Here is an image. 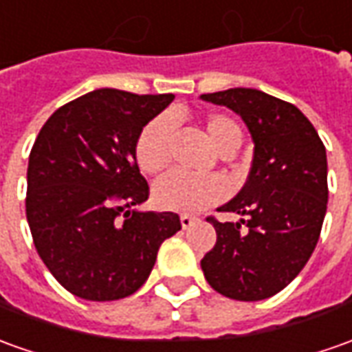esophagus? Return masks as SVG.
I'll return each mask as SVG.
<instances>
[{"instance_id": "34e87169", "label": "esophagus", "mask_w": 352, "mask_h": 352, "mask_svg": "<svg viewBox=\"0 0 352 352\" xmlns=\"http://www.w3.org/2000/svg\"><path fill=\"white\" fill-rule=\"evenodd\" d=\"M195 223H196L195 216H188V214H183V216H181V226H183V229H188V227L195 226Z\"/></svg>"}]
</instances>
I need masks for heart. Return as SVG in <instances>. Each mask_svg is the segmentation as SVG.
Instances as JSON below:
<instances>
[{
  "mask_svg": "<svg viewBox=\"0 0 352 352\" xmlns=\"http://www.w3.org/2000/svg\"><path fill=\"white\" fill-rule=\"evenodd\" d=\"M173 129L175 125L169 116L154 117L140 129L135 142V157L144 173H160L169 164ZM204 131L219 154L235 152L243 140V129L227 113H208ZM226 192L227 186L219 177H190L181 171H169L160 177L152 188L157 206L181 214H192L212 206Z\"/></svg>",
  "mask_w": 352,
  "mask_h": 352,
  "instance_id": "b5f03b06",
  "label": "heart"
}]
</instances>
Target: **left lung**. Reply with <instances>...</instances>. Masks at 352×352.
Segmentation results:
<instances>
[{
    "instance_id": "1",
    "label": "left lung",
    "mask_w": 352,
    "mask_h": 352,
    "mask_svg": "<svg viewBox=\"0 0 352 352\" xmlns=\"http://www.w3.org/2000/svg\"><path fill=\"white\" fill-rule=\"evenodd\" d=\"M202 100L243 117L254 160L243 190L219 208L245 217H206L217 239L200 266L219 295L262 300L285 289L316 248L327 208L326 146L305 113L276 96L229 88Z\"/></svg>"
}]
</instances>
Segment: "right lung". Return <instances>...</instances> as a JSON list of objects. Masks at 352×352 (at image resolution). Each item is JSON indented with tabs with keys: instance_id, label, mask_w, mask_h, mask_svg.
<instances>
[{
	"instance_id": "right-lung-1",
	"label": "right lung",
	"mask_w": 352,
	"mask_h": 352,
	"mask_svg": "<svg viewBox=\"0 0 352 352\" xmlns=\"http://www.w3.org/2000/svg\"><path fill=\"white\" fill-rule=\"evenodd\" d=\"M173 94L100 88L45 121L26 173V219L45 267L85 300L133 295L160 245L181 229L173 212H135L148 200L135 142Z\"/></svg>"
}]
</instances>
